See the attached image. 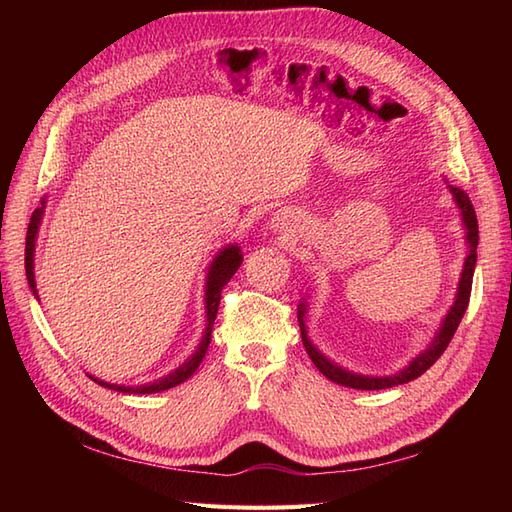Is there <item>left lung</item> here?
Masks as SVG:
<instances>
[{"label": "left lung", "mask_w": 512, "mask_h": 512, "mask_svg": "<svg viewBox=\"0 0 512 512\" xmlns=\"http://www.w3.org/2000/svg\"><path fill=\"white\" fill-rule=\"evenodd\" d=\"M455 204L460 206L462 211V222L466 226V244H469V255L464 259V268H462V277H460V286H458V297H455V303L451 306L449 314L444 317L440 330L436 334V339L431 341V345L424 350L422 354H418L413 361L405 367L400 369L398 374L394 376H361V374H354V372H347V369L334 365L332 361H328L317 347L312 345V341L308 339V330H306V303H301L299 306V328H301V341L306 345V352L312 358V363L317 365L319 372L330 378L332 383L336 385H343V387H352V389H387V387H396L402 383H409V380L422 376L427 369L438 361L442 356V352L447 350L455 330H458V325L464 317L466 308H469V299H471V286H473V270H475V262H477V244H480V231H477V217H475V209L469 200V195H466L462 189L458 187H449Z\"/></svg>", "instance_id": "8db88e82"}]
</instances>
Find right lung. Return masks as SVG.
Masks as SVG:
<instances>
[{
	"label": "right lung",
	"instance_id": "right-lung-1",
	"mask_svg": "<svg viewBox=\"0 0 512 512\" xmlns=\"http://www.w3.org/2000/svg\"><path fill=\"white\" fill-rule=\"evenodd\" d=\"M43 206L46 202H41V209H37L30 217V224H28V233H26V277H28V286L30 290L35 292L37 297V286H35V242H37V231H39V224H41V215H43ZM242 266V250H239L237 244L233 246H226L224 250L215 255V259L209 266V275H206V292H204V303H206V330L202 341L198 345V350L191 354V358H187V363H182L176 372L167 374L165 378L154 380V383L149 385H138V387H125V385H112V383H105V380H99L90 376L94 383H99L101 387L107 389H114V391H123V394H156V391H165L176 387L184 380L191 378L195 369L200 367L202 358L209 350V343H211V332H213V321L217 317V306H220V295H222V288L231 281V277L235 275V270Z\"/></svg>",
	"mask_w": 512,
	"mask_h": 512
}]
</instances>
